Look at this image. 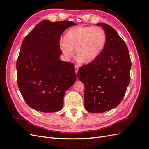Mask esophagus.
<instances>
[{"label":"esophagus","mask_w":149,"mask_h":149,"mask_svg":"<svg viewBox=\"0 0 149 149\" xmlns=\"http://www.w3.org/2000/svg\"><path fill=\"white\" fill-rule=\"evenodd\" d=\"M78 70H79V66L77 65H75V72H76V74H77V73H78Z\"/></svg>","instance_id":"34e87169"}]
</instances>
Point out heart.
<instances>
[{
	"label": "heart",
	"instance_id": "1",
	"mask_svg": "<svg viewBox=\"0 0 149 149\" xmlns=\"http://www.w3.org/2000/svg\"><path fill=\"white\" fill-rule=\"evenodd\" d=\"M107 42L106 31L100 26H79L66 31L60 48L66 57H70L75 48L76 56L84 63L96 60L104 48Z\"/></svg>",
	"mask_w": 149,
	"mask_h": 149
}]
</instances>
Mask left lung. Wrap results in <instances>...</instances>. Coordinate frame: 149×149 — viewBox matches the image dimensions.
Returning a JSON list of instances; mask_svg holds the SVG:
<instances>
[{
	"mask_svg": "<svg viewBox=\"0 0 149 149\" xmlns=\"http://www.w3.org/2000/svg\"><path fill=\"white\" fill-rule=\"evenodd\" d=\"M96 25L106 31V46L96 60L81 66L78 72L85 88L84 107L94 113L119 104L130 82L131 68L127 47L118 32L107 24Z\"/></svg>",
	"mask_w": 149,
	"mask_h": 149,
	"instance_id": "8db88e82",
	"label": "left lung"
}]
</instances>
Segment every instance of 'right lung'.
I'll use <instances>...</instances> for the list:
<instances>
[{
    "label": "right lung",
    "mask_w": 149,
    "mask_h": 149,
    "mask_svg": "<svg viewBox=\"0 0 149 149\" xmlns=\"http://www.w3.org/2000/svg\"><path fill=\"white\" fill-rule=\"evenodd\" d=\"M76 24L65 20L41 21L22 42L17 61V84L26 103L43 112L60 111L66 91L76 79L74 65L62 61L60 38Z\"/></svg>",
    "instance_id": "obj_1"
}]
</instances>
